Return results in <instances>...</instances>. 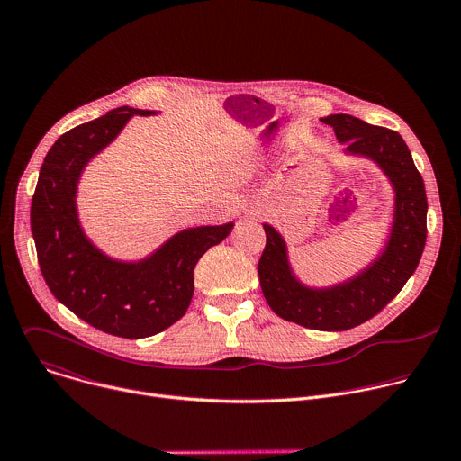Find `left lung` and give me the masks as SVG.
Listing matches in <instances>:
<instances>
[{"instance_id": "obj_1", "label": "left lung", "mask_w": 461, "mask_h": 461, "mask_svg": "<svg viewBox=\"0 0 461 461\" xmlns=\"http://www.w3.org/2000/svg\"><path fill=\"white\" fill-rule=\"evenodd\" d=\"M334 127L347 151L374 158L396 189V213L383 255L345 285L310 290L292 276L281 235L265 224L267 246L258 258V281L270 308L283 319L313 330L341 332L377 315L416 272L427 240V193L421 173L398 131L370 125L350 114L321 120Z\"/></svg>"}]
</instances>
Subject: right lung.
<instances>
[{
  "instance_id": "obj_1",
  "label": "right lung",
  "mask_w": 461,
  "mask_h": 461,
  "mask_svg": "<svg viewBox=\"0 0 461 461\" xmlns=\"http://www.w3.org/2000/svg\"><path fill=\"white\" fill-rule=\"evenodd\" d=\"M133 114L151 111L118 107L61 135L41 164L31 206L40 270L52 295L98 330L125 339L155 336L185 313L194 265L233 228L184 230L139 265L107 258L84 237L75 208L78 176Z\"/></svg>"
}]
</instances>
